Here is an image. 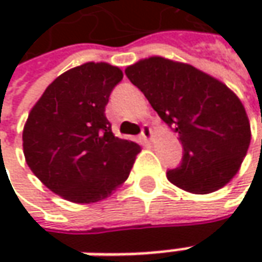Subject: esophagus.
Returning a JSON list of instances; mask_svg holds the SVG:
<instances>
[{"label": "esophagus", "instance_id": "esophagus-1", "mask_svg": "<svg viewBox=\"0 0 262 262\" xmlns=\"http://www.w3.org/2000/svg\"><path fill=\"white\" fill-rule=\"evenodd\" d=\"M140 141L144 147H150L155 143V137L153 133L150 129V126H143V131H141V136H140Z\"/></svg>", "mask_w": 262, "mask_h": 262}]
</instances>
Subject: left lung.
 I'll use <instances>...</instances> for the list:
<instances>
[{
	"label": "left lung",
	"instance_id": "8db88e82",
	"mask_svg": "<svg viewBox=\"0 0 262 262\" xmlns=\"http://www.w3.org/2000/svg\"><path fill=\"white\" fill-rule=\"evenodd\" d=\"M184 148L167 179L191 194H210L236 175L251 143L242 102L229 87L195 67L150 56L125 68Z\"/></svg>",
	"mask_w": 262,
	"mask_h": 262
}]
</instances>
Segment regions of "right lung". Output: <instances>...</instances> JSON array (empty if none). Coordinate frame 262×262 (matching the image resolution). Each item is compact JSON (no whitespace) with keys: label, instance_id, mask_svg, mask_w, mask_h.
<instances>
[{"label":"right lung","instance_id":"add662e5","mask_svg":"<svg viewBox=\"0 0 262 262\" xmlns=\"http://www.w3.org/2000/svg\"><path fill=\"white\" fill-rule=\"evenodd\" d=\"M122 71L86 62L62 73L32 107L23 129V153L39 181L64 200H105L131 172L140 146L114 136L105 115Z\"/></svg>","mask_w":262,"mask_h":262}]
</instances>
